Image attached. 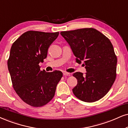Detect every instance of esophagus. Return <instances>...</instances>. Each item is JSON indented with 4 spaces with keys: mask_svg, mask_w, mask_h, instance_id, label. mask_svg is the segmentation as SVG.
Masks as SVG:
<instances>
[{
    "mask_svg": "<svg viewBox=\"0 0 128 128\" xmlns=\"http://www.w3.org/2000/svg\"><path fill=\"white\" fill-rule=\"evenodd\" d=\"M63 75L65 76H70V74L68 73V72H63Z\"/></svg>",
    "mask_w": 128,
    "mask_h": 128,
    "instance_id": "34e87169",
    "label": "esophagus"
}]
</instances>
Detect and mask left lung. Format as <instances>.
I'll use <instances>...</instances> for the list:
<instances>
[{"label":"left lung","instance_id":"left-lung-1","mask_svg":"<svg viewBox=\"0 0 128 128\" xmlns=\"http://www.w3.org/2000/svg\"><path fill=\"white\" fill-rule=\"evenodd\" d=\"M75 56L76 62H84L86 72L73 74L77 84L74 94L85 102H94L104 97L116 77L117 57L110 40L94 28L62 31Z\"/></svg>","mask_w":128,"mask_h":128}]
</instances>
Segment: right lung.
Here are the masks:
<instances>
[{
    "label": "right lung",
    "mask_w": 128,
    "mask_h": 128,
    "mask_svg": "<svg viewBox=\"0 0 128 128\" xmlns=\"http://www.w3.org/2000/svg\"><path fill=\"white\" fill-rule=\"evenodd\" d=\"M59 32L30 30L14 42L10 48L8 67L13 87L24 102L34 107L47 104L54 98L62 73L40 70V62L47 56L50 45Z\"/></svg>",
    "instance_id": "add662e5"
}]
</instances>
